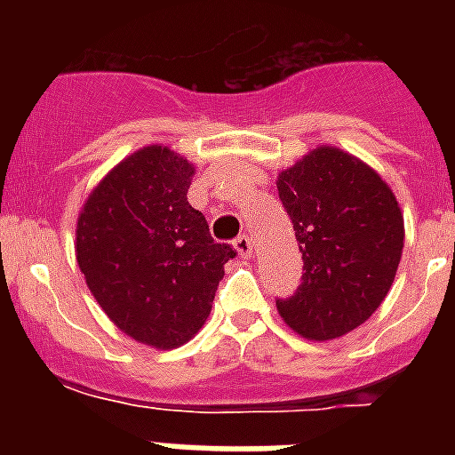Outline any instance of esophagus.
Returning a JSON list of instances; mask_svg holds the SVG:
<instances>
[{
  "label": "esophagus",
  "mask_w": 455,
  "mask_h": 455,
  "mask_svg": "<svg viewBox=\"0 0 455 455\" xmlns=\"http://www.w3.org/2000/svg\"><path fill=\"white\" fill-rule=\"evenodd\" d=\"M234 245H235V250H238V255L241 257H250L252 255V250H255V243H252V238H250V235H238V238H235L234 241Z\"/></svg>",
  "instance_id": "1"
}]
</instances>
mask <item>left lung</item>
<instances>
[{
    "instance_id": "left-lung-1",
    "label": "left lung",
    "mask_w": 455,
    "mask_h": 455,
    "mask_svg": "<svg viewBox=\"0 0 455 455\" xmlns=\"http://www.w3.org/2000/svg\"><path fill=\"white\" fill-rule=\"evenodd\" d=\"M278 198L302 252V283L276 307L307 339L354 331L387 295L403 248V217L368 164L321 146L278 174Z\"/></svg>"
}]
</instances>
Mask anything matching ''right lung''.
<instances>
[{"mask_svg":"<svg viewBox=\"0 0 455 455\" xmlns=\"http://www.w3.org/2000/svg\"><path fill=\"white\" fill-rule=\"evenodd\" d=\"M193 167L148 146L117 164L77 220V264L113 323L144 345L188 342L212 309L224 264L203 212L188 205Z\"/></svg>","mask_w":455,"mask_h":455,"instance_id":"1","label":"right lung"}]
</instances>
